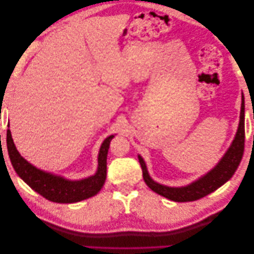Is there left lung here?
Listing matches in <instances>:
<instances>
[{
	"mask_svg": "<svg viewBox=\"0 0 254 254\" xmlns=\"http://www.w3.org/2000/svg\"><path fill=\"white\" fill-rule=\"evenodd\" d=\"M245 147V101L244 95H242V108L240 124H238L237 131L234 140L230 146L227 152L220 159L219 162L214 168L200 177L198 180L191 182L187 187L181 188H171L160 184L151 179L148 174L147 167L144 162L143 158L139 155V161L142 167L143 178L148 188L151 189L157 194L163 196L167 199H171L176 202H187L198 200L206 195L211 194L212 191L216 190L222 184H225L236 172L240 165Z\"/></svg>",
	"mask_w": 254,
	"mask_h": 254,
	"instance_id": "obj_1",
	"label": "left lung"
}]
</instances>
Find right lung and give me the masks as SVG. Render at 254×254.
<instances>
[{
  "label": "right lung",
  "instance_id": "add662e5",
  "mask_svg": "<svg viewBox=\"0 0 254 254\" xmlns=\"http://www.w3.org/2000/svg\"><path fill=\"white\" fill-rule=\"evenodd\" d=\"M113 137V134L107 137L101 146L96 173L81 180H68L61 176L41 171L27 162L14 146L9 129H7L6 142L11 164L23 181L50 201L73 203L96 195L103 188L107 176V155Z\"/></svg>",
  "mask_w": 254,
  "mask_h": 254
}]
</instances>
